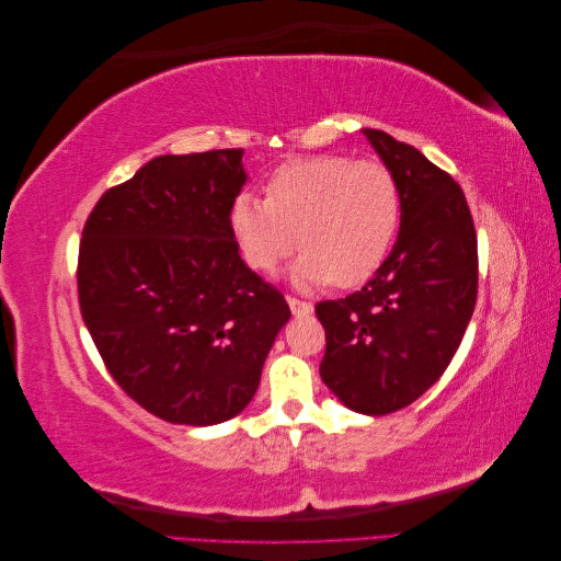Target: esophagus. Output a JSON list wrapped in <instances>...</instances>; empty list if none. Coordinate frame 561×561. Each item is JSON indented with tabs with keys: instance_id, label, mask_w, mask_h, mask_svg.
<instances>
[{
	"instance_id": "34e87169",
	"label": "esophagus",
	"mask_w": 561,
	"mask_h": 561,
	"mask_svg": "<svg viewBox=\"0 0 561 561\" xmlns=\"http://www.w3.org/2000/svg\"><path fill=\"white\" fill-rule=\"evenodd\" d=\"M287 304H290V311H293V316H311L313 313V304H309V301H301V299H297V297H287Z\"/></svg>"
}]
</instances>
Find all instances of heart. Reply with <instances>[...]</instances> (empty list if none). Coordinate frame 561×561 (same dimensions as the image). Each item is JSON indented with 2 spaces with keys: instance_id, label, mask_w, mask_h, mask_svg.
<instances>
[{
  "instance_id": "b5f03b06",
  "label": "heart",
  "mask_w": 561,
  "mask_h": 561,
  "mask_svg": "<svg viewBox=\"0 0 561 561\" xmlns=\"http://www.w3.org/2000/svg\"><path fill=\"white\" fill-rule=\"evenodd\" d=\"M229 225L243 260L260 274L304 250L295 280L307 287H355L377 274L400 227V190L379 161L336 154L283 163L266 201L236 196Z\"/></svg>"
}]
</instances>
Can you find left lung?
<instances>
[{
    "label": "left lung",
    "mask_w": 561,
    "mask_h": 561,
    "mask_svg": "<svg viewBox=\"0 0 561 561\" xmlns=\"http://www.w3.org/2000/svg\"><path fill=\"white\" fill-rule=\"evenodd\" d=\"M400 190V233L363 290L320 301V377L348 410L383 416L443 377L478 299V236L466 196L419 149L363 128Z\"/></svg>",
    "instance_id": "8db88e82"
}]
</instances>
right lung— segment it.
<instances>
[{"label":"right lung","instance_id":"add662e5","mask_svg":"<svg viewBox=\"0 0 561 561\" xmlns=\"http://www.w3.org/2000/svg\"><path fill=\"white\" fill-rule=\"evenodd\" d=\"M245 180L243 149L157 157L100 196L83 227V322L114 381L168 423L241 414L290 320L233 241Z\"/></svg>","mask_w":561,"mask_h":561}]
</instances>
